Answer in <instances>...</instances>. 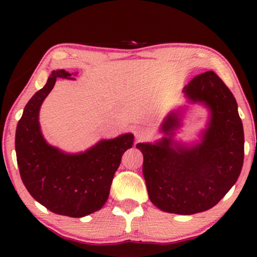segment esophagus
Segmentation results:
<instances>
[{
    "label": "esophagus",
    "instance_id": "obj_1",
    "mask_svg": "<svg viewBox=\"0 0 257 257\" xmlns=\"http://www.w3.org/2000/svg\"><path fill=\"white\" fill-rule=\"evenodd\" d=\"M150 130L146 128H137L135 130V137H136L137 141H144V139L150 137Z\"/></svg>",
    "mask_w": 257,
    "mask_h": 257
}]
</instances>
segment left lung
<instances>
[{
  "label": "left lung",
  "instance_id": "1",
  "mask_svg": "<svg viewBox=\"0 0 257 257\" xmlns=\"http://www.w3.org/2000/svg\"><path fill=\"white\" fill-rule=\"evenodd\" d=\"M186 97L211 111L201 143L188 147L163 137L136 145L144 155L143 175L151 202L160 210L190 215L216 205L236 184L243 163V128L236 98L213 71L184 87ZM179 118L171 113L161 130L172 135ZM172 134H170V133Z\"/></svg>",
  "mask_w": 257,
  "mask_h": 257
}]
</instances>
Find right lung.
I'll use <instances>...</instances> for the list:
<instances>
[{
  "label": "right lung",
  "mask_w": 257,
  "mask_h": 257,
  "mask_svg": "<svg viewBox=\"0 0 257 257\" xmlns=\"http://www.w3.org/2000/svg\"><path fill=\"white\" fill-rule=\"evenodd\" d=\"M54 70L46 85L25 106L16 130V153L21 180L29 194L47 210L81 217L98 211L107 201L121 158L134 144V135L103 139L84 153L68 154L49 145L43 137L38 114L56 78H69Z\"/></svg>",
  "instance_id": "1"
}]
</instances>
